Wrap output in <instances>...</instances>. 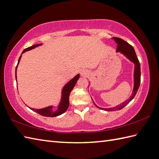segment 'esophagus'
Instances as JSON below:
<instances>
[{
	"mask_svg": "<svg viewBox=\"0 0 159 159\" xmlns=\"http://www.w3.org/2000/svg\"><path fill=\"white\" fill-rule=\"evenodd\" d=\"M80 75L82 76H87L89 75V72L86 70H83L80 71Z\"/></svg>",
	"mask_w": 159,
	"mask_h": 159,
	"instance_id": "esophagus-1",
	"label": "esophagus"
}]
</instances>
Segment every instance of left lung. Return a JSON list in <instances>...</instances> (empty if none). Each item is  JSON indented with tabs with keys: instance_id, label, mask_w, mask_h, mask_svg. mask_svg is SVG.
<instances>
[{
	"instance_id": "1",
	"label": "left lung",
	"mask_w": 159,
	"mask_h": 159,
	"mask_svg": "<svg viewBox=\"0 0 159 159\" xmlns=\"http://www.w3.org/2000/svg\"><path fill=\"white\" fill-rule=\"evenodd\" d=\"M112 39L114 40V41L116 42V43L117 44L116 53L119 52L120 54L123 55L125 57L127 58L129 60L134 64V89H133L131 95L129 97V98L127 99V100L122 103L121 104H120V106L118 105L116 107H112V108H101V107H99L98 106L95 104V103L93 102V99H92V98H91L95 106H96V107H98V108L106 110V111H114V110H119L123 108H124V107L127 104H129V102H131L133 99V98L135 97V94L137 93V91L139 87L140 76H141V72H140V64H139V62L137 55H136L134 48L131 45H130L128 43L125 41V40H123V39H121L120 38L113 37Z\"/></svg>"
}]
</instances>
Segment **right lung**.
Listing matches in <instances>:
<instances>
[{"instance_id": "right-lung-1", "label": "right lung", "mask_w": 159, "mask_h": 159, "mask_svg": "<svg viewBox=\"0 0 159 159\" xmlns=\"http://www.w3.org/2000/svg\"><path fill=\"white\" fill-rule=\"evenodd\" d=\"M42 45H43V43H40V44H37V45H32V47H28L27 49H25L23 51V52H22L21 54H23L24 53L26 52L27 51L32 50L33 49H34V48ZM21 58V55H20V57L19 58V60H18L17 65L16 68V81H17V75H16V74H17V68L18 64H20ZM79 77H80V75H79V74H78V75H76L70 80L68 81V82L64 86V87H63L62 90H61V99H60V103H59V104L57 106V109L53 108L54 106H49L45 107V108H40V109L32 108H30V107H28V108L30 109H31L32 110H33V111L37 112L38 114H40V115L44 116L55 117V116H57L59 115H61V114H62L63 113H64L68 108L70 94V92L72 91L74 87L75 86V84L77 82V80H79Z\"/></svg>"}]
</instances>
